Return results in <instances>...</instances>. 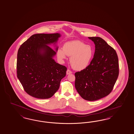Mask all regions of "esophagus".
<instances>
[{"label":"esophagus","instance_id":"esophagus-1","mask_svg":"<svg viewBox=\"0 0 134 134\" xmlns=\"http://www.w3.org/2000/svg\"><path fill=\"white\" fill-rule=\"evenodd\" d=\"M72 71L69 69H68L67 70V72H66V74H67V75H69V74H72Z\"/></svg>","mask_w":134,"mask_h":134}]
</instances>
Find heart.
<instances>
[{"instance_id":"b5f03b06","label":"heart","mask_w":134,"mask_h":134,"mask_svg":"<svg viewBox=\"0 0 134 134\" xmlns=\"http://www.w3.org/2000/svg\"><path fill=\"white\" fill-rule=\"evenodd\" d=\"M94 54L92 46L80 41L67 42L63 49H59L57 57L60 60L64 59L66 55L71 56L70 61L72 67L76 70L86 69L92 61Z\"/></svg>"}]
</instances>
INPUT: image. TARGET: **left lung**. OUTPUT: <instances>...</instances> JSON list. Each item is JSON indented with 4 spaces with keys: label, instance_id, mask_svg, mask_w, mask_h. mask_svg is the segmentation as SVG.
I'll use <instances>...</instances> for the list:
<instances>
[{
    "label": "left lung",
    "instance_id": "8db88e82",
    "mask_svg": "<svg viewBox=\"0 0 134 134\" xmlns=\"http://www.w3.org/2000/svg\"><path fill=\"white\" fill-rule=\"evenodd\" d=\"M95 44L90 64L75 73V86L85 100L94 101L108 96L119 75L118 58L115 50L100 37H88Z\"/></svg>",
    "mask_w": 134,
    "mask_h": 134
}]
</instances>
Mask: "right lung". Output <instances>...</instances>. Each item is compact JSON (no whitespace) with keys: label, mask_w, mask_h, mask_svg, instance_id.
Masks as SVG:
<instances>
[{"label":"right lung","mask_w":134,"mask_h":134,"mask_svg":"<svg viewBox=\"0 0 134 134\" xmlns=\"http://www.w3.org/2000/svg\"><path fill=\"white\" fill-rule=\"evenodd\" d=\"M60 37L58 33L35 34L19 48L17 77L25 91L32 97H52L66 76L67 68L53 59L58 47L55 51L48 46L56 43Z\"/></svg>","instance_id":"1"}]
</instances>
